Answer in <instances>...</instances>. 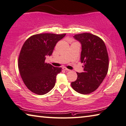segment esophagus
Wrapping results in <instances>:
<instances>
[{
    "instance_id": "esophagus-1",
    "label": "esophagus",
    "mask_w": 126,
    "mask_h": 126,
    "mask_svg": "<svg viewBox=\"0 0 126 126\" xmlns=\"http://www.w3.org/2000/svg\"><path fill=\"white\" fill-rule=\"evenodd\" d=\"M63 69H64V70L67 71H69V69L67 68H65V67H63Z\"/></svg>"
}]
</instances>
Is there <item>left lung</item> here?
Masks as SVG:
<instances>
[{"label": "left lung", "mask_w": 126, "mask_h": 126, "mask_svg": "<svg viewBox=\"0 0 126 126\" xmlns=\"http://www.w3.org/2000/svg\"><path fill=\"white\" fill-rule=\"evenodd\" d=\"M74 38L81 45L80 61L84 63V72H77L78 78L71 86L77 92L88 94L99 87L108 74V51L102 39L92 34H79Z\"/></svg>", "instance_id": "8db88e82"}]
</instances>
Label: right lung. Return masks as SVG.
Instances as JSON below:
<instances>
[{
	"instance_id": "right-lung-1",
	"label": "right lung",
	"mask_w": 126,
	"mask_h": 126,
	"mask_svg": "<svg viewBox=\"0 0 126 126\" xmlns=\"http://www.w3.org/2000/svg\"><path fill=\"white\" fill-rule=\"evenodd\" d=\"M65 35L52 33L33 35L24 43L18 58V69L22 80L31 92L43 95L54 87L56 76L62 71L45 63L51 56L57 43Z\"/></svg>"
}]
</instances>
